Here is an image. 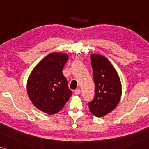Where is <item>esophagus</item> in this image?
I'll return each mask as SVG.
<instances>
[{
	"label": "esophagus",
	"mask_w": 149,
	"mask_h": 149,
	"mask_svg": "<svg viewBox=\"0 0 149 149\" xmlns=\"http://www.w3.org/2000/svg\"><path fill=\"white\" fill-rule=\"evenodd\" d=\"M75 94H80V89H76V90H75Z\"/></svg>",
	"instance_id": "34e87169"
}]
</instances>
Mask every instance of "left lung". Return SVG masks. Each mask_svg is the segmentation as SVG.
Returning a JSON list of instances; mask_svg holds the SVG:
<instances>
[{
    "mask_svg": "<svg viewBox=\"0 0 149 149\" xmlns=\"http://www.w3.org/2000/svg\"><path fill=\"white\" fill-rule=\"evenodd\" d=\"M95 94L89 102V111L98 117L112 112L118 105L121 96V84L119 75L106 57L91 55Z\"/></svg>",
    "mask_w": 149,
    "mask_h": 149,
    "instance_id": "obj_1",
    "label": "left lung"
}]
</instances>
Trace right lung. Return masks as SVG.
Masks as SVG:
<instances>
[{
	"label": "right lung",
	"instance_id": "1",
	"mask_svg": "<svg viewBox=\"0 0 149 149\" xmlns=\"http://www.w3.org/2000/svg\"><path fill=\"white\" fill-rule=\"evenodd\" d=\"M68 58L65 53H51L34 68L28 78L27 92L30 101L48 114L62 110L72 95L62 73Z\"/></svg>",
	"mask_w": 149,
	"mask_h": 149
}]
</instances>
